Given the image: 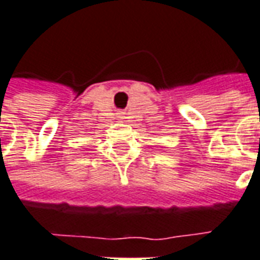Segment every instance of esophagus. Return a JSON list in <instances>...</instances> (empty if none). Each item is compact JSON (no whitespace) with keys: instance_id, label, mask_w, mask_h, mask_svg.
<instances>
[{"instance_id":"esophagus-1","label":"esophagus","mask_w":260,"mask_h":260,"mask_svg":"<svg viewBox=\"0 0 260 260\" xmlns=\"http://www.w3.org/2000/svg\"><path fill=\"white\" fill-rule=\"evenodd\" d=\"M118 117H120V118H122V113H118Z\"/></svg>"}]
</instances>
